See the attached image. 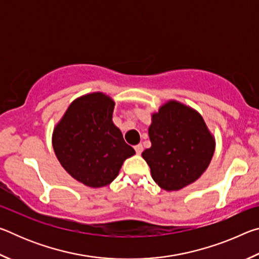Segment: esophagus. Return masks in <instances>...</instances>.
Segmentation results:
<instances>
[{
  "mask_svg": "<svg viewBox=\"0 0 259 259\" xmlns=\"http://www.w3.org/2000/svg\"><path fill=\"white\" fill-rule=\"evenodd\" d=\"M143 150H144V147H143L142 144H138V145H136V146H135V151H136V153H137L138 155H139V154H142Z\"/></svg>",
  "mask_w": 259,
  "mask_h": 259,
  "instance_id": "esophagus-1",
  "label": "esophagus"
}]
</instances>
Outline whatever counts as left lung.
I'll return each mask as SVG.
<instances>
[{"label": "left lung", "mask_w": 259, "mask_h": 259, "mask_svg": "<svg viewBox=\"0 0 259 259\" xmlns=\"http://www.w3.org/2000/svg\"><path fill=\"white\" fill-rule=\"evenodd\" d=\"M152 146L142 153L152 178L165 191H178L199 179L214 152V139L194 109L170 100L152 115Z\"/></svg>", "instance_id": "left-lung-1"}]
</instances>
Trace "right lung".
<instances>
[{
    "instance_id": "1",
    "label": "right lung",
    "mask_w": 259,
    "mask_h": 259,
    "mask_svg": "<svg viewBox=\"0 0 259 259\" xmlns=\"http://www.w3.org/2000/svg\"><path fill=\"white\" fill-rule=\"evenodd\" d=\"M114 102L102 93L89 94L69 105L56 125L52 145L64 169L89 187H103L116 178L135 150L112 121Z\"/></svg>"
}]
</instances>
